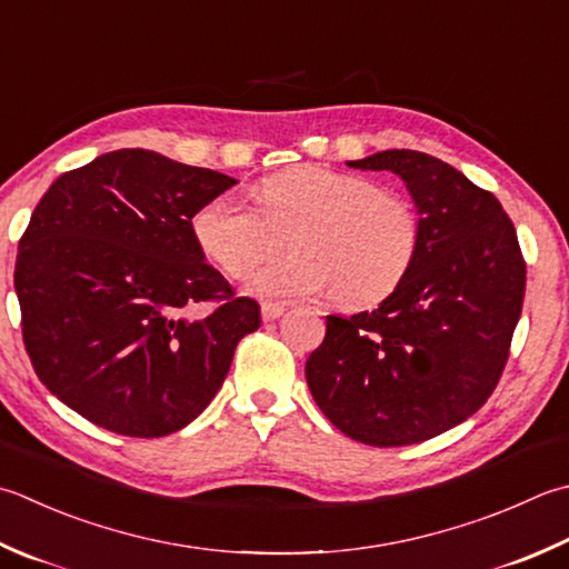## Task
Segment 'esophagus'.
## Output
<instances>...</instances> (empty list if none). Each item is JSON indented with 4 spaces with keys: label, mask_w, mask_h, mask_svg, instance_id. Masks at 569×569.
Masks as SVG:
<instances>
[{
    "label": "esophagus",
    "mask_w": 569,
    "mask_h": 569,
    "mask_svg": "<svg viewBox=\"0 0 569 569\" xmlns=\"http://www.w3.org/2000/svg\"><path fill=\"white\" fill-rule=\"evenodd\" d=\"M283 306L281 303H263L261 306V318L269 322V320H276V318H281L283 316Z\"/></svg>",
    "instance_id": "obj_1"
}]
</instances>
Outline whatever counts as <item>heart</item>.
Here are the masks:
<instances>
[{"instance_id": "1", "label": "heart", "mask_w": 569, "mask_h": 569, "mask_svg": "<svg viewBox=\"0 0 569 569\" xmlns=\"http://www.w3.org/2000/svg\"><path fill=\"white\" fill-rule=\"evenodd\" d=\"M259 209L214 197L192 217L197 247L231 278L271 259L288 237L293 256L247 281L259 298L330 293L342 308L382 303L405 283L421 249V217L409 199L375 180L300 164L256 187Z\"/></svg>"}]
</instances>
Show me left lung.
<instances>
[{
	"instance_id": "1",
	"label": "left lung",
	"mask_w": 569,
	"mask_h": 569,
	"mask_svg": "<svg viewBox=\"0 0 569 569\" xmlns=\"http://www.w3.org/2000/svg\"><path fill=\"white\" fill-rule=\"evenodd\" d=\"M402 177L421 217L405 283L372 313L328 316L306 380L345 437L407 447L461 425L493 395L526 296L513 221L488 189L417 150L348 162Z\"/></svg>"
}]
</instances>
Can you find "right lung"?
Returning <instances> with one entry per match:
<instances>
[{
  "label": "right lung",
  "mask_w": 569,
  "mask_h": 569,
  "mask_svg": "<svg viewBox=\"0 0 569 569\" xmlns=\"http://www.w3.org/2000/svg\"><path fill=\"white\" fill-rule=\"evenodd\" d=\"M237 180L152 150L63 172L19 239L21 336L39 380L96 427L158 439L219 392L259 303L204 261L192 217ZM209 302L204 319H187Z\"/></svg>",
  "instance_id": "right-lung-1"
}]
</instances>
